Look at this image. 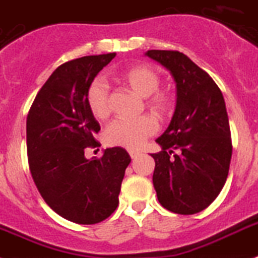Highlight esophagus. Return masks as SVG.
I'll return each mask as SVG.
<instances>
[{
  "mask_svg": "<svg viewBox=\"0 0 258 258\" xmlns=\"http://www.w3.org/2000/svg\"><path fill=\"white\" fill-rule=\"evenodd\" d=\"M129 155H131L132 159H136V158L140 155V153H138V151H136V150H129Z\"/></svg>",
  "mask_w": 258,
  "mask_h": 258,
  "instance_id": "esophagus-1",
  "label": "esophagus"
}]
</instances>
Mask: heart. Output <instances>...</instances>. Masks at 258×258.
I'll list each match as a JSON object with an SVG mask.
<instances>
[{
    "instance_id": "heart-1",
    "label": "heart",
    "mask_w": 258,
    "mask_h": 258,
    "mask_svg": "<svg viewBox=\"0 0 258 258\" xmlns=\"http://www.w3.org/2000/svg\"><path fill=\"white\" fill-rule=\"evenodd\" d=\"M120 79L136 94L146 98L147 105L154 112L164 114L168 112L169 98L166 92L159 91L160 76L149 65H137L124 70ZM86 102L92 116L103 120L111 112L108 86L103 79H95L86 92ZM158 131V122L153 116L145 114L138 118H116L108 125L104 132V140L109 146L138 149L145 141Z\"/></svg>"
}]
</instances>
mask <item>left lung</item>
I'll use <instances>...</instances> for the list:
<instances>
[{"label":"left lung","mask_w":258,"mask_h":258,"mask_svg":"<svg viewBox=\"0 0 258 258\" xmlns=\"http://www.w3.org/2000/svg\"><path fill=\"white\" fill-rule=\"evenodd\" d=\"M176 82V107L166 132L156 138L162 151L153 184L158 201L176 214L206 209L221 193L230 169L232 144L226 103L217 83L177 50H147Z\"/></svg>","instance_id":"8db88e82"}]
</instances>
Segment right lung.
Segmentation results:
<instances>
[{"instance_id":"right-lung-1","label":"right lung","mask_w":258,"mask_h":258,"mask_svg":"<svg viewBox=\"0 0 258 258\" xmlns=\"http://www.w3.org/2000/svg\"><path fill=\"white\" fill-rule=\"evenodd\" d=\"M116 53L85 56L58 66L37 92L27 116L30 171L44 201L78 224H95L116 210L131 156L122 147L105 149L100 159H86L96 147L100 125L86 102L98 73Z\"/></svg>"}]
</instances>
